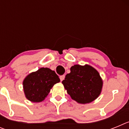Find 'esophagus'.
I'll return each mask as SVG.
<instances>
[{"label":"esophagus","mask_w":129,"mask_h":129,"mask_svg":"<svg viewBox=\"0 0 129 129\" xmlns=\"http://www.w3.org/2000/svg\"><path fill=\"white\" fill-rule=\"evenodd\" d=\"M64 77H65V76H64V75H62V76H60V79H61V81H63L64 79Z\"/></svg>","instance_id":"1"}]
</instances>
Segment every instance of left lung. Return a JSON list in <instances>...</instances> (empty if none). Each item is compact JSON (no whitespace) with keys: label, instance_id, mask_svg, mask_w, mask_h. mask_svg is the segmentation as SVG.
Masks as SVG:
<instances>
[{"label":"left lung","instance_id":"left-lung-1","mask_svg":"<svg viewBox=\"0 0 129 129\" xmlns=\"http://www.w3.org/2000/svg\"><path fill=\"white\" fill-rule=\"evenodd\" d=\"M72 100L81 104L89 103L101 94L103 81L95 68L88 64H76L62 81Z\"/></svg>","mask_w":129,"mask_h":129}]
</instances>
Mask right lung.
Listing matches in <instances>:
<instances>
[{
    "instance_id": "add662e5",
    "label": "right lung",
    "mask_w": 129,
    "mask_h": 129,
    "mask_svg": "<svg viewBox=\"0 0 129 129\" xmlns=\"http://www.w3.org/2000/svg\"><path fill=\"white\" fill-rule=\"evenodd\" d=\"M59 81L60 79L55 71L48 68H41L24 79L22 84L25 96L31 102H41L53 85Z\"/></svg>"
}]
</instances>
